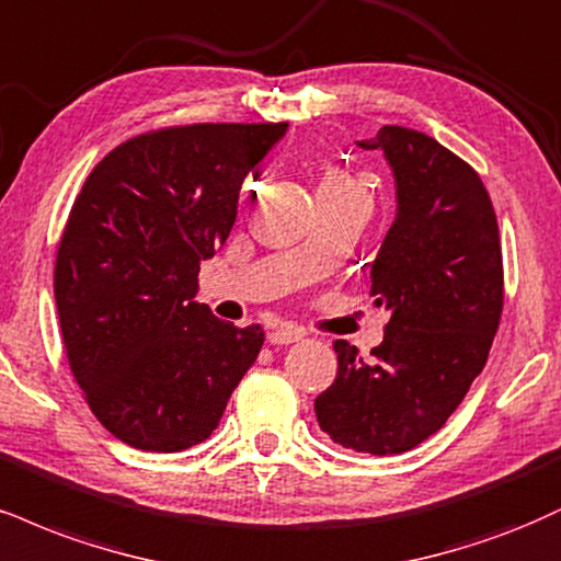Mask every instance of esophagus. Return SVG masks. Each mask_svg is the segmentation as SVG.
I'll list each match as a JSON object with an SVG mask.
<instances>
[{
	"label": "esophagus",
	"mask_w": 561,
	"mask_h": 561,
	"mask_svg": "<svg viewBox=\"0 0 561 561\" xmlns=\"http://www.w3.org/2000/svg\"><path fill=\"white\" fill-rule=\"evenodd\" d=\"M300 329L298 327H289V323H282L279 329H274V332H268L266 340L272 342V345H293V342L300 340Z\"/></svg>",
	"instance_id": "34e87169"
}]
</instances>
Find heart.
I'll return each instance as SVG.
<instances>
[{
  "label": "heart",
  "instance_id": "1",
  "mask_svg": "<svg viewBox=\"0 0 561 561\" xmlns=\"http://www.w3.org/2000/svg\"><path fill=\"white\" fill-rule=\"evenodd\" d=\"M323 182H347V178H345V174H340V172H329L327 178H323Z\"/></svg>",
  "mask_w": 561,
  "mask_h": 561
}]
</instances>
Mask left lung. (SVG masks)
<instances>
[{"label": "left lung", "instance_id": "left-lung-1", "mask_svg": "<svg viewBox=\"0 0 561 561\" xmlns=\"http://www.w3.org/2000/svg\"><path fill=\"white\" fill-rule=\"evenodd\" d=\"M381 151L397 214L370 266V295L389 310L374 357L334 342L336 379L316 417L342 447L400 455L426 442L485 366L504 302L496 214L481 178L428 135L383 125L357 140Z\"/></svg>", "mask_w": 561, "mask_h": 561}]
</instances>
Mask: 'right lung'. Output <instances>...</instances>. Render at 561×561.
I'll use <instances>...</instances> for the list:
<instances>
[{
  "instance_id": "add662e5",
  "label": "right lung",
  "mask_w": 561,
  "mask_h": 561,
  "mask_svg": "<svg viewBox=\"0 0 561 561\" xmlns=\"http://www.w3.org/2000/svg\"><path fill=\"white\" fill-rule=\"evenodd\" d=\"M285 123L185 125L125 140L72 204L54 298L72 376L119 442L182 451L219 426L263 345L195 300L225 245L242 180Z\"/></svg>"
}]
</instances>
